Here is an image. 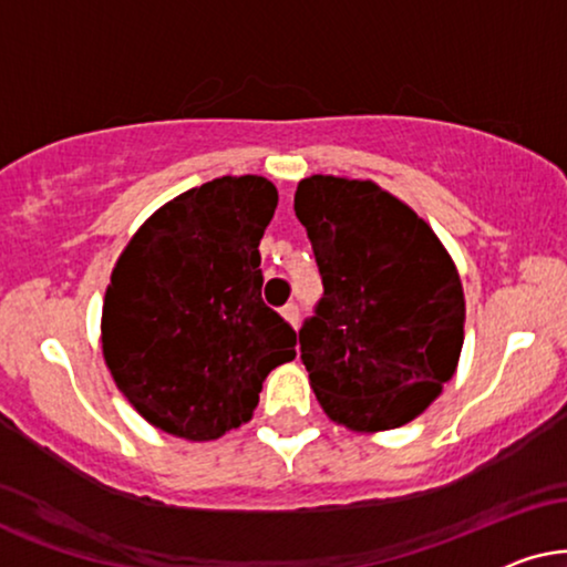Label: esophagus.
Instances as JSON below:
<instances>
[{
  "label": "esophagus",
  "instance_id": "obj_1",
  "mask_svg": "<svg viewBox=\"0 0 567 567\" xmlns=\"http://www.w3.org/2000/svg\"><path fill=\"white\" fill-rule=\"evenodd\" d=\"M279 313H282V319H285V321H288V323H290V327H298L300 311H298V306H296V303H288V306H285V308H282V311H279Z\"/></svg>",
  "mask_w": 567,
  "mask_h": 567
}]
</instances>
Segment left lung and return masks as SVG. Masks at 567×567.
Instances as JSON below:
<instances>
[{
  "label": "left lung",
  "instance_id": "1",
  "mask_svg": "<svg viewBox=\"0 0 567 567\" xmlns=\"http://www.w3.org/2000/svg\"><path fill=\"white\" fill-rule=\"evenodd\" d=\"M296 215L323 279L300 358L321 410L352 433L420 417L456 373L462 277L435 230L373 181H298Z\"/></svg>",
  "mask_w": 567,
  "mask_h": 567
}]
</instances>
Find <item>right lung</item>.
Segmentation results:
<instances>
[{
	"instance_id": "right-lung-1",
	"label": "right lung",
	"mask_w": 567,
	"mask_h": 567,
	"mask_svg": "<svg viewBox=\"0 0 567 567\" xmlns=\"http://www.w3.org/2000/svg\"><path fill=\"white\" fill-rule=\"evenodd\" d=\"M277 199L264 176L213 178L157 207L113 264L103 360L163 433L202 443L238 430L267 375L296 358V331L261 300Z\"/></svg>"
}]
</instances>
